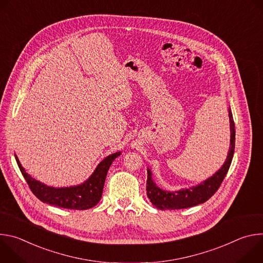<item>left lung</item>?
<instances>
[{"label": "left lung", "mask_w": 263, "mask_h": 263, "mask_svg": "<svg viewBox=\"0 0 263 263\" xmlns=\"http://www.w3.org/2000/svg\"><path fill=\"white\" fill-rule=\"evenodd\" d=\"M230 119V147L226 161L220 170H218L212 177L202 182L196 187H192L189 190H182L179 192L170 193L162 191L153 182L151 171L147 170V180H146V196L151 200L152 204L160 210H176L190 208L208 201L219 189L221 182L226 177L229 167L232 162L234 148H235V125L233 121L232 111L229 109Z\"/></svg>", "instance_id": "obj_1"}]
</instances>
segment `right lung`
I'll list each match as a JSON object with an SVG mask.
<instances>
[{
  "mask_svg": "<svg viewBox=\"0 0 263 263\" xmlns=\"http://www.w3.org/2000/svg\"><path fill=\"white\" fill-rule=\"evenodd\" d=\"M120 155L121 152H118L106 157L97 166L90 178L83 184L71 187H61V189L50 187L40 181H36L26 173L16 156L15 159L22 175L27 181L31 192L37 199H40L44 203L60 208L85 210L96 206L101 200L107 172L112 161Z\"/></svg>",
  "mask_w": 263,
  "mask_h": 263,
  "instance_id": "right-lung-1",
  "label": "right lung"
}]
</instances>
